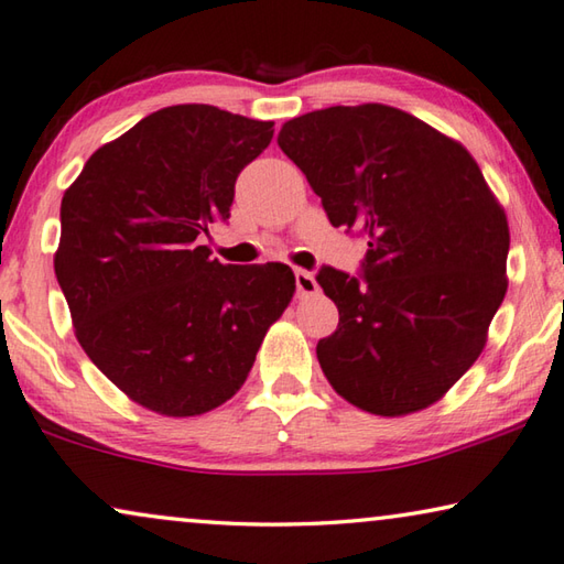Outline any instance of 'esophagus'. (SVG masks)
I'll list each match as a JSON object with an SVG mask.
<instances>
[{
    "label": "esophagus",
    "instance_id": "obj_1",
    "mask_svg": "<svg viewBox=\"0 0 564 564\" xmlns=\"http://www.w3.org/2000/svg\"><path fill=\"white\" fill-rule=\"evenodd\" d=\"M294 280H296V292H300V296H310L318 292V284L310 270H302V268L294 270Z\"/></svg>",
    "mask_w": 564,
    "mask_h": 564
}]
</instances>
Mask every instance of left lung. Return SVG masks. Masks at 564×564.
Segmentation results:
<instances>
[{
	"label": "left lung",
	"instance_id": "obj_1",
	"mask_svg": "<svg viewBox=\"0 0 564 564\" xmlns=\"http://www.w3.org/2000/svg\"><path fill=\"white\" fill-rule=\"evenodd\" d=\"M332 226L368 238L364 278L322 268L338 328L316 344L350 405L382 417L430 408L481 356L501 306L511 232L479 164L410 112L336 105L284 122Z\"/></svg>",
	"mask_w": 564,
	"mask_h": 564
}]
</instances>
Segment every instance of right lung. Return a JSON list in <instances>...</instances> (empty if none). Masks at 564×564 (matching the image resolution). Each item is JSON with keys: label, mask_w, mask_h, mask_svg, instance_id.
Listing matches in <instances>:
<instances>
[{"label": "right lung", "mask_w": 564, "mask_h": 564, "mask_svg": "<svg viewBox=\"0 0 564 564\" xmlns=\"http://www.w3.org/2000/svg\"><path fill=\"white\" fill-rule=\"evenodd\" d=\"M272 127L172 105L102 144L63 194L53 270L76 338L137 405L166 417L223 405L292 302L286 264H223L200 246Z\"/></svg>", "instance_id": "add662e5"}]
</instances>
